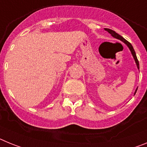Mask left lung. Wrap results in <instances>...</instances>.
<instances>
[{
  "mask_svg": "<svg viewBox=\"0 0 147 147\" xmlns=\"http://www.w3.org/2000/svg\"><path fill=\"white\" fill-rule=\"evenodd\" d=\"M105 29L106 30V31H107V32H108L110 34L112 35L113 37H115V38H116V39H119V40H121L122 42H124V43H125L126 45H127V46H128V47H129V50H130L131 53H132V56H133V57H134L135 61H136V65H137L138 68V69H139V62H138V59H137V57H136V52H135L134 49H133V47H132V45H131L130 42H128V41H127V40H126L124 38V37H121V35H119V34H117V33H116V32H114V31H113V30L110 29V28H105ZM137 90H138V88H137V89H136V92H135V94H136V91H137Z\"/></svg>",
  "mask_w": 147,
  "mask_h": 147,
  "instance_id": "8db88e82",
  "label": "left lung"
}]
</instances>
